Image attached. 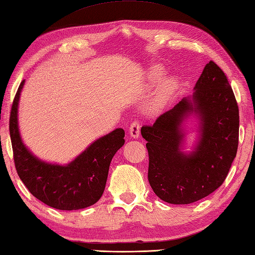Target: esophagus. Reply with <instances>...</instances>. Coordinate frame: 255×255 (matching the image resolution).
Instances as JSON below:
<instances>
[{
	"mask_svg": "<svg viewBox=\"0 0 255 255\" xmlns=\"http://www.w3.org/2000/svg\"><path fill=\"white\" fill-rule=\"evenodd\" d=\"M140 128H141V126L140 123H138L137 121H134L131 123V126H129V135H131L133 138H136L140 136Z\"/></svg>",
	"mask_w": 255,
	"mask_h": 255,
	"instance_id": "34e87169",
	"label": "esophagus"
}]
</instances>
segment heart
Here are the masks:
<instances>
[{"label":"heart","mask_w":255,"mask_h":255,"mask_svg":"<svg viewBox=\"0 0 255 255\" xmlns=\"http://www.w3.org/2000/svg\"><path fill=\"white\" fill-rule=\"evenodd\" d=\"M163 73V68H161L160 65H155V66H152L150 69V72H148V79H150L151 82H154L157 79L161 78V75ZM171 82H166L164 85L162 86L161 89V94L158 95L157 99H156V105H160L161 103H163V101L165 99V95L169 92L170 89H171Z\"/></svg>","instance_id":"obj_1"}]
</instances>
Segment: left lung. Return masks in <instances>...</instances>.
<instances>
[{
	"instance_id": "left-lung-1",
	"label": "left lung",
	"mask_w": 255,
	"mask_h": 255,
	"mask_svg": "<svg viewBox=\"0 0 255 255\" xmlns=\"http://www.w3.org/2000/svg\"><path fill=\"white\" fill-rule=\"evenodd\" d=\"M194 113L200 119L199 142L190 155L180 151L181 123ZM239 107L227 75L210 61L190 98L141 128L147 141V179L154 193L171 204H190L222 185L237 155Z\"/></svg>"
}]
</instances>
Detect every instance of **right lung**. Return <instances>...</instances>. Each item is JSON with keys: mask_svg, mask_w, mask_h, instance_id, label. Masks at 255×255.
<instances>
[{"mask_svg": "<svg viewBox=\"0 0 255 255\" xmlns=\"http://www.w3.org/2000/svg\"><path fill=\"white\" fill-rule=\"evenodd\" d=\"M24 82L18 86L9 115L14 164L20 179L31 194L51 208L71 211L97 203L107 184L110 163L126 142L124 129L98 138L68 165L41 161L24 145L18 131L17 108Z\"/></svg>", "mask_w": 255, "mask_h": 255, "instance_id": "add662e5", "label": "right lung"}]
</instances>
